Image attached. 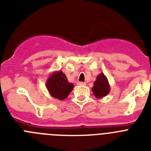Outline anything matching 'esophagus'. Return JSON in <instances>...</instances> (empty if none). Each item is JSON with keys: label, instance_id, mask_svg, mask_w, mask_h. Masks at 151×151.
<instances>
[{"label": "esophagus", "instance_id": "esophagus-1", "mask_svg": "<svg viewBox=\"0 0 151 151\" xmlns=\"http://www.w3.org/2000/svg\"><path fill=\"white\" fill-rule=\"evenodd\" d=\"M86 83H84V82H80L78 81V85H85Z\"/></svg>", "mask_w": 151, "mask_h": 151}]
</instances>
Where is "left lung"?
Listing matches in <instances>:
<instances>
[{"instance_id":"left-lung-1","label":"left lung","mask_w":151,"mask_h":151,"mask_svg":"<svg viewBox=\"0 0 151 151\" xmlns=\"http://www.w3.org/2000/svg\"><path fill=\"white\" fill-rule=\"evenodd\" d=\"M111 91V87L109 84L107 77L103 73H101L97 77V79L93 83V87H92L93 95L100 99L106 97Z\"/></svg>"}]
</instances>
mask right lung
Here are the masks:
<instances>
[{
	"instance_id": "obj_1",
	"label": "right lung",
	"mask_w": 151,
	"mask_h": 151,
	"mask_svg": "<svg viewBox=\"0 0 151 151\" xmlns=\"http://www.w3.org/2000/svg\"><path fill=\"white\" fill-rule=\"evenodd\" d=\"M46 87L50 96L63 101L68 97L73 88V84L70 83L61 70L54 71L50 74L46 81Z\"/></svg>"
}]
</instances>
